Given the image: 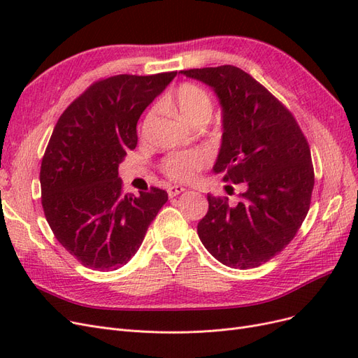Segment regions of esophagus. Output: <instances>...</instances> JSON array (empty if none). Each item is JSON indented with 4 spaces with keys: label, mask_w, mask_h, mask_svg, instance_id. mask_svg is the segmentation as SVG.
<instances>
[{
    "label": "esophagus",
    "mask_w": 358,
    "mask_h": 358,
    "mask_svg": "<svg viewBox=\"0 0 358 358\" xmlns=\"http://www.w3.org/2000/svg\"><path fill=\"white\" fill-rule=\"evenodd\" d=\"M183 191H185V188L179 187V185H171V187L167 188V192H169V197H170V199L179 196V194H182Z\"/></svg>",
    "instance_id": "34e87169"
}]
</instances>
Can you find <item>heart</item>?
<instances>
[{"instance_id": "obj_1", "label": "heart", "mask_w": 358, "mask_h": 358, "mask_svg": "<svg viewBox=\"0 0 358 358\" xmlns=\"http://www.w3.org/2000/svg\"><path fill=\"white\" fill-rule=\"evenodd\" d=\"M164 106H173L178 110L183 122L191 125L199 119H209L212 115V100L209 94L201 90L197 85L185 83L180 85L175 92L171 101H166ZM155 109L148 115V119L154 116ZM206 162V154L201 150H191L185 154L170 155L162 169L164 173L175 180H188L194 176V173L200 170Z\"/></svg>"}]
</instances>
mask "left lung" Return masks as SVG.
I'll list each match as a JSON object with an SVG mask.
<instances>
[{
  "label": "left lung",
  "instance_id": "obj_1",
  "mask_svg": "<svg viewBox=\"0 0 358 358\" xmlns=\"http://www.w3.org/2000/svg\"><path fill=\"white\" fill-rule=\"evenodd\" d=\"M215 92L222 137L215 175L243 183L239 201L208 196L197 225L204 248L224 266L254 268L294 239L313 189L310 150L296 119L252 76L233 66L179 71Z\"/></svg>",
  "mask_w": 358,
  "mask_h": 358
}]
</instances>
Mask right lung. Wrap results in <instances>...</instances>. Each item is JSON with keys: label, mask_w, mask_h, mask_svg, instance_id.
<instances>
[{"label": "right lung", "mask_w": 358, "mask_h": 358, "mask_svg": "<svg viewBox=\"0 0 358 358\" xmlns=\"http://www.w3.org/2000/svg\"><path fill=\"white\" fill-rule=\"evenodd\" d=\"M119 74L90 86L61 115L41 161V204L58 242L94 270H116L142 245L167 192L124 194L117 166L137 121L176 78Z\"/></svg>", "instance_id": "1"}]
</instances>
